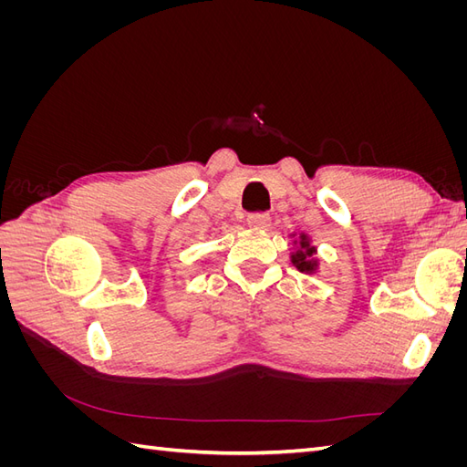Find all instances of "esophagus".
<instances>
[{"label": "esophagus", "mask_w": 467, "mask_h": 467, "mask_svg": "<svg viewBox=\"0 0 467 467\" xmlns=\"http://www.w3.org/2000/svg\"><path fill=\"white\" fill-rule=\"evenodd\" d=\"M247 222H249V225H253V228L266 230L268 225H271V216H268L266 212H253V214H249Z\"/></svg>", "instance_id": "obj_1"}]
</instances>
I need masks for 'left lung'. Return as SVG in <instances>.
Returning a JSON list of instances; mask_svg holds the SVG:
<instances>
[{"mask_svg":"<svg viewBox=\"0 0 467 467\" xmlns=\"http://www.w3.org/2000/svg\"><path fill=\"white\" fill-rule=\"evenodd\" d=\"M302 247H306V249L296 253V255L292 257V261H294L296 266H298L300 273L314 271V263L309 261V257H312V253H314V247H307V242H302Z\"/></svg>","mask_w":467,"mask_h":467,"instance_id":"obj_1","label":"left lung"}]
</instances>
